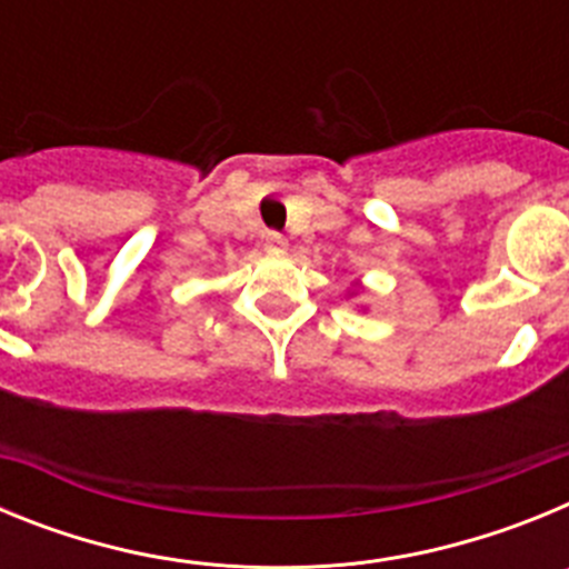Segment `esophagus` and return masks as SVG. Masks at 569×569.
Here are the masks:
<instances>
[{
  "label": "esophagus",
  "mask_w": 569,
  "mask_h": 569,
  "mask_svg": "<svg viewBox=\"0 0 569 569\" xmlns=\"http://www.w3.org/2000/svg\"><path fill=\"white\" fill-rule=\"evenodd\" d=\"M264 250H268V253H273V256L288 253V239H284V236H279V233H268V239H264Z\"/></svg>",
  "instance_id": "1"
}]
</instances>
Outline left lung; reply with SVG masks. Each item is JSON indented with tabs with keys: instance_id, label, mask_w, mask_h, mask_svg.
Instances as JSON below:
<instances>
[{
	"instance_id": "left-lung-1",
	"label": "left lung",
	"mask_w": 569,
	"mask_h": 569,
	"mask_svg": "<svg viewBox=\"0 0 569 569\" xmlns=\"http://www.w3.org/2000/svg\"><path fill=\"white\" fill-rule=\"evenodd\" d=\"M353 293H359V284H356V290H353Z\"/></svg>"
}]
</instances>
